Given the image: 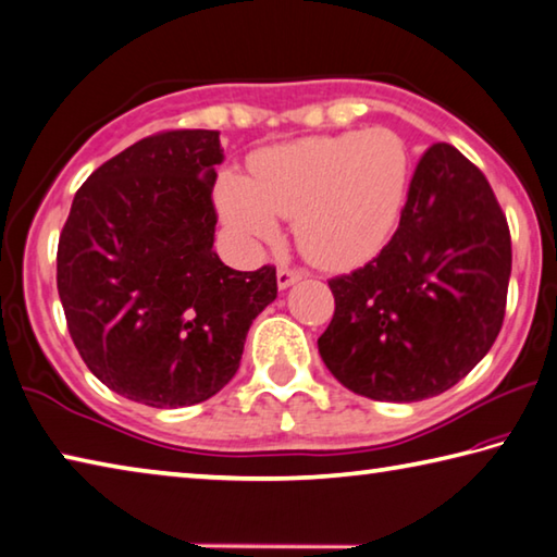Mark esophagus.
Returning a JSON list of instances; mask_svg holds the SVG:
<instances>
[{
	"mask_svg": "<svg viewBox=\"0 0 557 557\" xmlns=\"http://www.w3.org/2000/svg\"><path fill=\"white\" fill-rule=\"evenodd\" d=\"M301 277H305V272H301V270L280 268V270H277V287H280V289H287V287L295 285V282H299Z\"/></svg>",
	"mask_w": 557,
	"mask_h": 557,
	"instance_id": "34e87169",
	"label": "esophagus"
}]
</instances>
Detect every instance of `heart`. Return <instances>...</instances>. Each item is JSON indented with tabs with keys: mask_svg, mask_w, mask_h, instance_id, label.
I'll list each match as a JSON object with an SVG mask.
<instances>
[{
	"mask_svg": "<svg viewBox=\"0 0 557 557\" xmlns=\"http://www.w3.org/2000/svg\"><path fill=\"white\" fill-rule=\"evenodd\" d=\"M410 166L408 145L385 127L301 137L252 157L250 178L221 174L215 206L245 243H272L277 219H295L307 260L354 268L379 256L388 240Z\"/></svg>",
	"mask_w": 557,
	"mask_h": 557,
	"instance_id": "heart-1",
	"label": "heart"
}]
</instances>
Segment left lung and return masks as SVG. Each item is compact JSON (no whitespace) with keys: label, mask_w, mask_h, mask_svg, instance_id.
<instances>
[{"label":"left lung","mask_w":557,"mask_h":557,"mask_svg":"<svg viewBox=\"0 0 557 557\" xmlns=\"http://www.w3.org/2000/svg\"><path fill=\"white\" fill-rule=\"evenodd\" d=\"M508 277L511 235L486 176L459 149L432 145L381 256L329 280L336 309L319 354L371 400L432 398L496 342Z\"/></svg>","instance_id":"left-lung-1"}]
</instances>
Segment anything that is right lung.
<instances>
[{
	"label": "right lung",
	"instance_id": "obj_1",
	"mask_svg": "<svg viewBox=\"0 0 557 557\" xmlns=\"http://www.w3.org/2000/svg\"><path fill=\"white\" fill-rule=\"evenodd\" d=\"M215 129L145 137L75 194L55 282L75 348L110 391L149 408L209 400L277 297L275 268L240 272L213 252Z\"/></svg>",
	"mask_w": 557,
	"mask_h": 557
}]
</instances>
